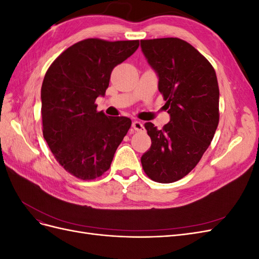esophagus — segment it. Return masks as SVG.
Segmentation results:
<instances>
[{
  "instance_id": "esophagus-1",
  "label": "esophagus",
  "mask_w": 259,
  "mask_h": 259,
  "mask_svg": "<svg viewBox=\"0 0 259 259\" xmlns=\"http://www.w3.org/2000/svg\"><path fill=\"white\" fill-rule=\"evenodd\" d=\"M132 126H133V128H134V130L137 131V132H140V131L144 130V124H143L142 122H140V121H137V120L133 121Z\"/></svg>"
}]
</instances>
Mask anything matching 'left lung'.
<instances>
[{"instance_id": "1", "label": "left lung", "mask_w": 259, "mask_h": 259, "mask_svg": "<svg viewBox=\"0 0 259 259\" xmlns=\"http://www.w3.org/2000/svg\"><path fill=\"white\" fill-rule=\"evenodd\" d=\"M140 48L159 77L169 122L145 127L151 147L142 156L145 173L169 184L195 167L210 145L219 122V89L214 68L192 45L177 37L142 40Z\"/></svg>"}]
</instances>
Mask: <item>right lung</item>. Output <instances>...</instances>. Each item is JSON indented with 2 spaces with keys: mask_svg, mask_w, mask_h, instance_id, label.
<instances>
[{
  "mask_svg": "<svg viewBox=\"0 0 259 259\" xmlns=\"http://www.w3.org/2000/svg\"><path fill=\"white\" fill-rule=\"evenodd\" d=\"M139 41L88 38L70 46L46 72L42 89L43 136L60 165L91 180L109 169L132 121L97 112L111 72L136 52Z\"/></svg>",
  "mask_w": 259,
  "mask_h": 259,
  "instance_id": "1",
  "label": "right lung"
}]
</instances>
